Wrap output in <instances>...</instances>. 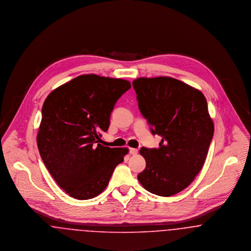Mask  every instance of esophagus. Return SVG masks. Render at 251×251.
I'll use <instances>...</instances> for the list:
<instances>
[{
  "instance_id": "1",
  "label": "esophagus",
  "mask_w": 251,
  "mask_h": 251,
  "mask_svg": "<svg viewBox=\"0 0 251 251\" xmlns=\"http://www.w3.org/2000/svg\"><path fill=\"white\" fill-rule=\"evenodd\" d=\"M129 153L131 155H136L138 153V149H136V148H129Z\"/></svg>"
}]
</instances>
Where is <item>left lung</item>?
Segmentation results:
<instances>
[{
	"mask_svg": "<svg viewBox=\"0 0 251 251\" xmlns=\"http://www.w3.org/2000/svg\"><path fill=\"white\" fill-rule=\"evenodd\" d=\"M139 108L161 137L158 148L142 147L146 167L138 175L148 192L171 197L193 182L203 167L214 126L203 93L168 76L132 82Z\"/></svg>",
	"mask_w": 251,
	"mask_h": 251,
	"instance_id": "left-lung-1",
	"label": "left lung"
}]
</instances>
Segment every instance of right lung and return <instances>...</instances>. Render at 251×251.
<instances>
[{"label": "right lung", "instance_id": "1", "mask_svg": "<svg viewBox=\"0 0 251 251\" xmlns=\"http://www.w3.org/2000/svg\"><path fill=\"white\" fill-rule=\"evenodd\" d=\"M130 82L83 75L59 86L42 106L37 136L40 157L58 186L72 198L100 195L115 167L128 153L99 143L110 113Z\"/></svg>", "mask_w": 251, "mask_h": 251}]
</instances>
